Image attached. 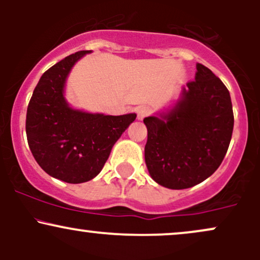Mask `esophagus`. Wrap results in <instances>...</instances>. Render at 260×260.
Returning <instances> with one entry per match:
<instances>
[{
  "label": "esophagus",
  "instance_id": "1",
  "mask_svg": "<svg viewBox=\"0 0 260 260\" xmlns=\"http://www.w3.org/2000/svg\"><path fill=\"white\" fill-rule=\"evenodd\" d=\"M151 113V109L148 106H140L138 110H137V118H138L139 121L144 120L145 117H148L149 115Z\"/></svg>",
  "mask_w": 260,
  "mask_h": 260
}]
</instances>
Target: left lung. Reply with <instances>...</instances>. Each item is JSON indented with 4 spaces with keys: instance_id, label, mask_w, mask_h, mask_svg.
Wrapping results in <instances>:
<instances>
[{
    "instance_id": "obj_1",
    "label": "left lung",
    "mask_w": 260,
    "mask_h": 260,
    "mask_svg": "<svg viewBox=\"0 0 260 260\" xmlns=\"http://www.w3.org/2000/svg\"><path fill=\"white\" fill-rule=\"evenodd\" d=\"M145 164L155 182L171 189L196 186L221 165L234 131L231 98L208 67L197 63L196 79L162 117H145Z\"/></svg>"
}]
</instances>
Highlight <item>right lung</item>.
Instances as JSON below:
<instances>
[{"mask_svg": "<svg viewBox=\"0 0 260 260\" xmlns=\"http://www.w3.org/2000/svg\"><path fill=\"white\" fill-rule=\"evenodd\" d=\"M89 52L78 51L49 68L26 110V139L32 156L46 174L67 183H83L99 174L113 144L137 117L136 113L107 116L68 106L63 98L66 78Z\"/></svg>", "mask_w": 260, "mask_h": 260, "instance_id": "obj_1", "label": "right lung"}]
</instances>
